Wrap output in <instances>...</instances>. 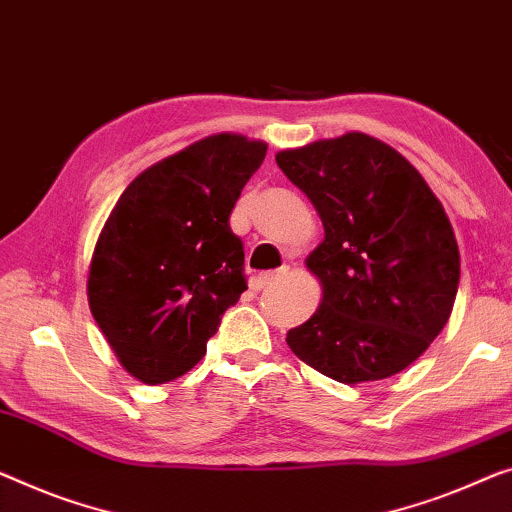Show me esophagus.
Masks as SVG:
<instances>
[{"label":"esophagus","mask_w":512,"mask_h":512,"mask_svg":"<svg viewBox=\"0 0 512 512\" xmlns=\"http://www.w3.org/2000/svg\"><path fill=\"white\" fill-rule=\"evenodd\" d=\"M285 276H287V269H278V271L262 273V276L257 278V285H259V287H269V285H273V282H280Z\"/></svg>","instance_id":"1"}]
</instances>
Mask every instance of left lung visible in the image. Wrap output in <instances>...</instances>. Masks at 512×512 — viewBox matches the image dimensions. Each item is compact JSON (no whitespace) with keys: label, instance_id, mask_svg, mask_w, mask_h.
Returning a JSON list of instances; mask_svg holds the SVG:
<instances>
[{"label":"left lung","instance_id":"8db88e82","mask_svg":"<svg viewBox=\"0 0 512 512\" xmlns=\"http://www.w3.org/2000/svg\"><path fill=\"white\" fill-rule=\"evenodd\" d=\"M276 163L324 223L305 259L322 303L287 333L289 349L340 384L398 375L455 303L460 250L444 207L407 158L365 133L278 151Z\"/></svg>","mask_w":512,"mask_h":512}]
</instances>
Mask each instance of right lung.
Returning <instances> with one entry per match:
<instances>
[{
    "instance_id": "1",
    "label": "right lung",
    "mask_w": 512,
    "mask_h": 512,
    "mask_svg": "<svg viewBox=\"0 0 512 512\" xmlns=\"http://www.w3.org/2000/svg\"><path fill=\"white\" fill-rule=\"evenodd\" d=\"M264 156L259 140L204 137L137 174L105 220L89 308L119 363L144 384L186 375L248 289L230 213Z\"/></svg>"
}]
</instances>
